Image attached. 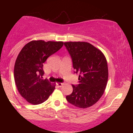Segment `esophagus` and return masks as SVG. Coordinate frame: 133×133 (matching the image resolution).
<instances>
[{"mask_svg": "<svg viewBox=\"0 0 133 133\" xmlns=\"http://www.w3.org/2000/svg\"><path fill=\"white\" fill-rule=\"evenodd\" d=\"M57 85L58 86V87H59V88H61V87H62V86H63L64 84L62 83V82H57Z\"/></svg>", "mask_w": 133, "mask_h": 133, "instance_id": "34e87169", "label": "esophagus"}]
</instances>
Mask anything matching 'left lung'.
Instances as JSON below:
<instances>
[{"instance_id":"1","label":"left lung","mask_w":133,"mask_h":133,"mask_svg":"<svg viewBox=\"0 0 133 133\" xmlns=\"http://www.w3.org/2000/svg\"><path fill=\"white\" fill-rule=\"evenodd\" d=\"M64 45L71 55L79 84L72 85L73 91L66 96L69 103L79 108H89L99 100L108 79L106 58L99 49L86 42H67Z\"/></svg>"}]
</instances>
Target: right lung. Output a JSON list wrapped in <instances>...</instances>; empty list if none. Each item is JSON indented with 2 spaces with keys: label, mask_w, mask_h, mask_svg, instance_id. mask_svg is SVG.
Masks as SVG:
<instances>
[{
  "label": "right lung",
  "mask_w": 133,
  "mask_h": 133,
  "mask_svg": "<svg viewBox=\"0 0 133 133\" xmlns=\"http://www.w3.org/2000/svg\"><path fill=\"white\" fill-rule=\"evenodd\" d=\"M62 41H32L25 45L17 57L14 65V79L18 91L28 103L34 105L44 103L55 89L42 79L43 64L46 59L63 46Z\"/></svg>",
  "instance_id": "add662e5"
}]
</instances>
